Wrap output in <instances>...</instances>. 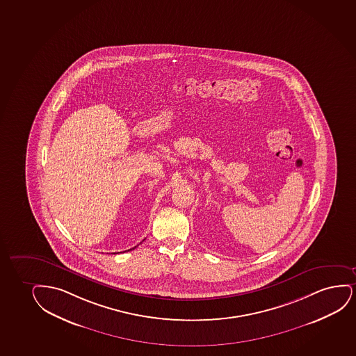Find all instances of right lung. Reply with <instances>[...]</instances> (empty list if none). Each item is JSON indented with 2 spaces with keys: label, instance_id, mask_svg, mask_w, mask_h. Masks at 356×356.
Here are the masks:
<instances>
[{
  "label": "right lung",
  "instance_id": "1",
  "mask_svg": "<svg viewBox=\"0 0 356 356\" xmlns=\"http://www.w3.org/2000/svg\"><path fill=\"white\" fill-rule=\"evenodd\" d=\"M136 248V247H135ZM135 248H132V249H135Z\"/></svg>",
  "mask_w": 356,
  "mask_h": 356
}]
</instances>
